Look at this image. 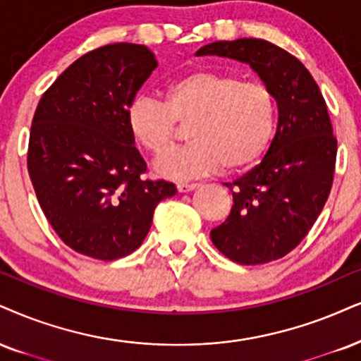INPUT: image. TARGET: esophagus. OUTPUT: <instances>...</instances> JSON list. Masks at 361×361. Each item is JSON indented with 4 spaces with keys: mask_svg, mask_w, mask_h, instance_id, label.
<instances>
[{
    "mask_svg": "<svg viewBox=\"0 0 361 361\" xmlns=\"http://www.w3.org/2000/svg\"><path fill=\"white\" fill-rule=\"evenodd\" d=\"M199 188V184H177V190L179 192H192V190H195Z\"/></svg>",
    "mask_w": 361,
    "mask_h": 361,
    "instance_id": "34e87169",
    "label": "esophagus"
}]
</instances>
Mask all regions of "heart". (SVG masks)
I'll return each instance as SVG.
<instances>
[{
    "label": "heart",
    "mask_w": 361,
    "mask_h": 361,
    "mask_svg": "<svg viewBox=\"0 0 361 361\" xmlns=\"http://www.w3.org/2000/svg\"><path fill=\"white\" fill-rule=\"evenodd\" d=\"M127 130L145 152L172 145L177 122L190 123L189 147L160 155L164 179L190 180L228 169L246 171L268 152L278 123V100L268 83L241 75L195 70L173 78L166 102L135 97L126 112Z\"/></svg>",
    "instance_id": "1"
}]
</instances>
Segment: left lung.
<instances>
[{"instance_id":"8db88e82","label":"left lung","mask_w":361,"mask_h":361,"mask_svg":"<svg viewBox=\"0 0 361 361\" xmlns=\"http://www.w3.org/2000/svg\"><path fill=\"white\" fill-rule=\"evenodd\" d=\"M195 55L247 63L278 100V127L268 152L259 166L226 184L234 204L211 239L239 264L279 259L303 241L330 195L336 139L326 104L306 66L266 39L214 42Z\"/></svg>"}]
</instances>
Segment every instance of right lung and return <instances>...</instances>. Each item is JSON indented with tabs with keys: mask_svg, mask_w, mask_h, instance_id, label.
<instances>
[{
	"mask_svg": "<svg viewBox=\"0 0 361 361\" xmlns=\"http://www.w3.org/2000/svg\"><path fill=\"white\" fill-rule=\"evenodd\" d=\"M155 68L144 44H105L73 61L37 106L31 182L51 228L80 255H130L157 204L177 194L172 182L142 179L145 162L127 130V106Z\"/></svg>",
	"mask_w": 361,
	"mask_h": 361,
	"instance_id": "add662e5",
	"label": "right lung"
}]
</instances>
